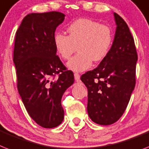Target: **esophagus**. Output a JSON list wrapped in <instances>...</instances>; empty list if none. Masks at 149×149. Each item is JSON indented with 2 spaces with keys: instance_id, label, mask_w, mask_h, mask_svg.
<instances>
[{
  "instance_id": "34e87169",
  "label": "esophagus",
  "mask_w": 149,
  "mask_h": 149,
  "mask_svg": "<svg viewBox=\"0 0 149 149\" xmlns=\"http://www.w3.org/2000/svg\"><path fill=\"white\" fill-rule=\"evenodd\" d=\"M74 80H75V81H77V82L79 81H80V74H79L74 73Z\"/></svg>"
}]
</instances>
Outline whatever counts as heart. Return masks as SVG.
I'll return each instance as SVG.
<instances>
[{"mask_svg": "<svg viewBox=\"0 0 149 149\" xmlns=\"http://www.w3.org/2000/svg\"><path fill=\"white\" fill-rule=\"evenodd\" d=\"M68 35L61 33L54 36L56 52L62 59L70 58L67 63L70 70L76 72L86 71L95 62L102 61L108 55L113 43V33L108 26L90 19H78L68 26Z\"/></svg>", "mask_w": 149, "mask_h": 149, "instance_id": "obj_1", "label": "heart"}]
</instances>
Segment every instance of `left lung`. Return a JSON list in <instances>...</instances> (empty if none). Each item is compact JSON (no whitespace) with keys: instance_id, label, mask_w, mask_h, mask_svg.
I'll list each match as a JSON object with an SVG mask.
<instances>
[{"instance_id":"left-lung-1","label":"left lung","mask_w":149,"mask_h":149,"mask_svg":"<svg viewBox=\"0 0 149 149\" xmlns=\"http://www.w3.org/2000/svg\"><path fill=\"white\" fill-rule=\"evenodd\" d=\"M116 28L108 55L81 80L88 88V113L99 125H111L123 114L136 84L138 56L126 23L113 13Z\"/></svg>"}]
</instances>
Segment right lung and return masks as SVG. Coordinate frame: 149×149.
<instances>
[{
  "mask_svg": "<svg viewBox=\"0 0 149 149\" xmlns=\"http://www.w3.org/2000/svg\"><path fill=\"white\" fill-rule=\"evenodd\" d=\"M65 17L56 11L29 13L16 33L13 63L18 91L30 117L43 128L62 123L61 97L74 83L73 72L66 70L54 45L55 29Z\"/></svg>",
  "mask_w": 149,
  "mask_h": 149,
  "instance_id": "obj_1",
  "label": "right lung"
}]
</instances>
